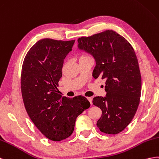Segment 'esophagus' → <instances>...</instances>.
I'll return each mask as SVG.
<instances>
[{
	"mask_svg": "<svg viewBox=\"0 0 159 159\" xmlns=\"http://www.w3.org/2000/svg\"><path fill=\"white\" fill-rule=\"evenodd\" d=\"M87 99H88V101L90 102V105H93V98H92V97H88L87 98Z\"/></svg>",
	"mask_w": 159,
	"mask_h": 159,
	"instance_id": "1",
	"label": "esophagus"
}]
</instances>
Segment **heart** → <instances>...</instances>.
<instances>
[{
    "label": "heart",
    "mask_w": 159,
    "mask_h": 159,
    "mask_svg": "<svg viewBox=\"0 0 159 159\" xmlns=\"http://www.w3.org/2000/svg\"><path fill=\"white\" fill-rule=\"evenodd\" d=\"M85 57H87V56H84H84H82V57H80V58H85Z\"/></svg>",
    "instance_id": "b5f03b06"
}]
</instances>
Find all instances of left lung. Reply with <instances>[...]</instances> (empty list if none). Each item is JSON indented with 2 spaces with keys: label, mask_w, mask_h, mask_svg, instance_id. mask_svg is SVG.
Listing matches in <instances>:
<instances>
[{
  "label": "left lung",
  "mask_w": 159,
  "mask_h": 159,
  "mask_svg": "<svg viewBox=\"0 0 159 159\" xmlns=\"http://www.w3.org/2000/svg\"><path fill=\"white\" fill-rule=\"evenodd\" d=\"M78 48L93 56L94 79H106L105 97L93 98L102 115L97 126L102 133L116 134L133 120L140 102L141 76L133 47L114 30L78 39Z\"/></svg>",
  "instance_id": "left-lung-1"
}]
</instances>
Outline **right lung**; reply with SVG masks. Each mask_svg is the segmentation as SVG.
<instances>
[{
	"label": "right lung",
	"mask_w": 159,
	"mask_h": 159,
	"mask_svg": "<svg viewBox=\"0 0 159 159\" xmlns=\"http://www.w3.org/2000/svg\"><path fill=\"white\" fill-rule=\"evenodd\" d=\"M75 41L40 40L22 64L21 92L26 111L40 132L54 141L70 137L77 116L90 106L84 97L69 98L57 93L64 59Z\"/></svg>",
	"instance_id": "right-lung-1"
}]
</instances>
